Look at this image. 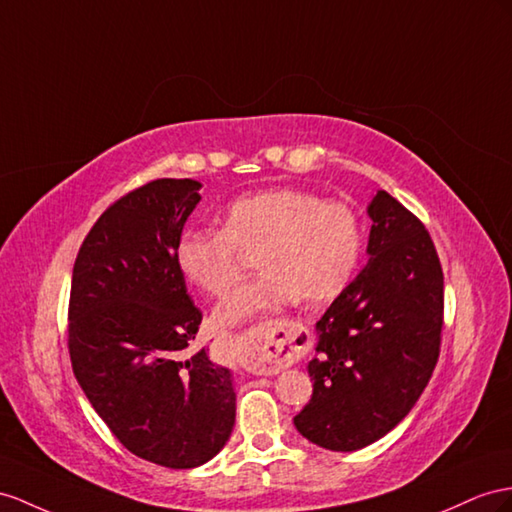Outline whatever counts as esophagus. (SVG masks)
Masks as SVG:
<instances>
[{"instance_id": "1", "label": "esophagus", "mask_w": 512, "mask_h": 512, "mask_svg": "<svg viewBox=\"0 0 512 512\" xmlns=\"http://www.w3.org/2000/svg\"><path fill=\"white\" fill-rule=\"evenodd\" d=\"M242 361L259 374H274L307 355L309 333L303 322L283 318L259 322L235 337Z\"/></svg>"}]
</instances>
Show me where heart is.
Wrapping results in <instances>:
<instances>
[{
    "mask_svg": "<svg viewBox=\"0 0 512 512\" xmlns=\"http://www.w3.org/2000/svg\"><path fill=\"white\" fill-rule=\"evenodd\" d=\"M257 251L261 277L218 307V322L238 324L298 298L324 305L342 296L361 264L363 225L346 203L296 188L259 190L222 209L220 229L183 231L175 264L199 290L222 296L242 277V253Z\"/></svg>",
    "mask_w": 512,
    "mask_h": 512,
    "instance_id": "obj_1",
    "label": "heart"
}]
</instances>
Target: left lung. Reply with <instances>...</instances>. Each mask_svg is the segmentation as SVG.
<instances>
[{
	"label": "left lung",
	"mask_w": 512,
	"mask_h": 512,
	"mask_svg": "<svg viewBox=\"0 0 512 512\" xmlns=\"http://www.w3.org/2000/svg\"><path fill=\"white\" fill-rule=\"evenodd\" d=\"M370 261L318 320L313 396L294 417L333 452L361 450L409 415L435 370L443 270L424 222L385 190L370 203Z\"/></svg>",
	"instance_id": "8db88e82"
}]
</instances>
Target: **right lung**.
<instances>
[{
	"instance_id": "add662e5",
	"label": "right lung",
	"mask_w": 512,
	"mask_h": 512,
	"mask_svg": "<svg viewBox=\"0 0 512 512\" xmlns=\"http://www.w3.org/2000/svg\"><path fill=\"white\" fill-rule=\"evenodd\" d=\"M199 181L153 179L88 231L69 296L73 374L112 435L144 461L190 469L229 441L231 372L192 352L201 309L175 264Z\"/></svg>"
}]
</instances>
